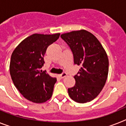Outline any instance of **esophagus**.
I'll return each instance as SVG.
<instances>
[{
    "instance_id": "esophagus-1",
    "label": "esophagus",
    "mask_w": 126,
    "mask_h": 126,
    "mask_svg": "<svg viewBox=\"0 0 126 126\" xmlns=\"http://www.w3.org/2000/svg\"><path fill=\"white\" fill-rule=\"evenodd\" d=\"M66 75H67V74H66V72H63L62 74H61L59 75V77H60V78H61V79H62V78H64L65 77H66Z\"/></svg>"
}]
</instances>
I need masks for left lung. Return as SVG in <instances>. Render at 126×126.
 Returning <instances> with one entry per match:
<instances>
[{
	"instance_id": "left-lung-1",
	"label": "left lung",
	"mask_w": 126,
	"mask_h": 126,
	"mask_svg": "<svg viewBox=\"0 0 126 126\" xmlns=\"http://www.w3.org/2000/svg\"><path fill=\"white\" fill-rule=\"evenodd\" d=\"M61 38L71 49L74 64L81 66L74 77L76 84L68 89V95L79 103L92 101L100 94L107 79V54L97 38L86 30L63 34Z\"/></svg>"
}]
</instances>
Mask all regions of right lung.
<instances>
[{
  "label": "right lung",
  "mask_w": 126,
  "mask_h": 126,
  "mask_svg": "<svg viewBox=\"0 0 126 126\" xmlns=\"http://www.w3.org/2000/svg\"><path fill=\"white\" fill-rule=\"evenodd\" d=\"M60 34H33L21 42L13 52L9 70L12 81L25 99L42 103L50 99L56 78L42 71L44 55L48 45Z\"/></svg>",
  "instance_id": "obj_1"
}]
</instances>
